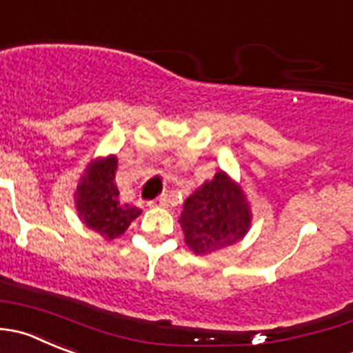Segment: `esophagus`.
<instances>
[{"instance_id":"esophagus-1","label":"esophagus","mask_w":353,"mask_h":353,"mask_svg":"<svg viewBox=\"0 0 353 353\" xmlns=\"http://www.w3.org/2000/svg\"><path fill=\"white\" fill-rule=\"evenodd\" d=\"M167 203H169V198H167V194H162V196H159L157 200L150 201V207H167Z\"/></svg>"}]
</instances>
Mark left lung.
Listing matches in <instances>:
<instances>
[{
  "instance_id": "left-lung-1",
  "label": "left lung",
  "mask_w": 353,
  "mask_h": 353,
  "mask_svg": "<svg viewBox=\"0 0 353 353\" xmlns=\"http://www.w3.org/2000/svg\"><path fill=\"white\" fill-rule=\"evenodd\" d=\"M184 241L194 255L236 245L252 228V208L241 184L217 170L184 201L179 217Z\"/></svg>"
}]
</instances>
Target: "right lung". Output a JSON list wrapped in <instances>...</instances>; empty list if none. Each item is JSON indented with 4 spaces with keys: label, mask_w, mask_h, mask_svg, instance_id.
<instances>
[{
    "label": "right lung",
    "mask_w": 353,
    "mask_h": 353,
    "mask_svg": "<svg viewBox=\"0 0 353 353\" xmlns=\"http://www.w3.org/2000/svg\"><path fill=\"white\" fill-rule=\"evenodd\" d=\"M117 167V155L93 159L85 165L74 191L75 210L82 224L108 241L124 234L131 222L141 215L138 207L119 200Z\"/></svg>",
    "instance_id": "1"
}]
</instances>
